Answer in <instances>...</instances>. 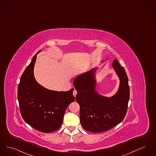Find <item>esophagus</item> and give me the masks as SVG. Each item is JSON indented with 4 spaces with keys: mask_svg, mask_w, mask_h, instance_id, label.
<instances>
[{
    "mask_svg": "<svg viewBox=\"0 0 156 156\" xmlns=\"http://www.w3.org/2000/svg\"><path fill=\"white\" fill-rule=\"evenodd\" d=\"M76 94H77V91L75 90H73V95L74 97H76Z\"/></svg>",
    "mask_w": 156,
    "mask_h": 156,
    "instance_id": "obj_1",
    "label": "esophagus"
}]
</instances>
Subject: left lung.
<instances>
[{
    "label": "left lung",
    "mask_w": 156,
    "mask_h": 156,
    "mask_svg": "<svg viewBox=\"0 0 156 156\" xmlns=\"http://www.w3.org/2000/svg\"><path fill=\"white\" fill-rule=\"evenodd\" d=\"M112 68L119 77V90L107 97L95 91L97 68L82 73L73 80L76 101L80 106V121L83 128L92 133H101L113 128L124 119L129 98L128 80L124 68L113 60Z\"/></svg>",
    "instance_id": "8db88e82"
}]
</instances>
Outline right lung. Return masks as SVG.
<instances>
[{
	"mask_svg": "<svg viewBox=\"0 0 156 156\" xmlns=\"http://www.w3.org/2000/svg\"><path fill=\"white\" fill-rule=\"evenodd\" d=\"M39 50L22 75L18 89L20 114L37 130L49 133L61 127L68 106L73 101V88L68 91L48 90L37 83L34 69Z\"/></svg>",
	"mask_w": 156,
	"mask_h": 156,
	"instance_id": "obj_1",
	"label": "right lung"
}]
</instances>
